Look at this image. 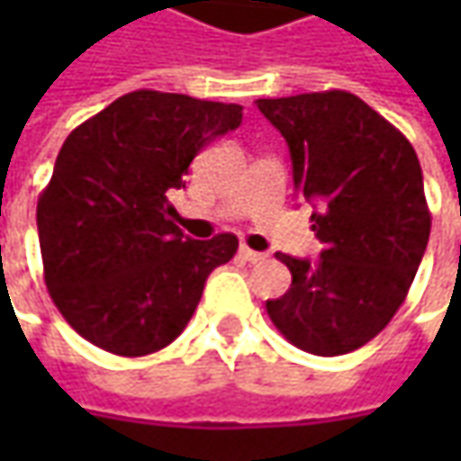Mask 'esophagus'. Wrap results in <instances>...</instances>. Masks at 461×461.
I'll list each match as a JSON object with an SVG mask.
<instances>
[{"label":"esophagus","mask_w":461,"mask_h":461,"mask_svg":"<svg viewBox=\"0 0 461 461\" xmlns=\"http://www.w3.org/2000/svg\"><path fill=\"white\" fill-rule=\"evenodd\" d=\"M240 257L246 258L249 264H261L267 254H261V251H254V249H249V246H240Z\"/></svg>","instance_id":"esophagus-1"}]
</instances>
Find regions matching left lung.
Returning <instances> with one entry per match:
<instances>
[{
  "label": "left lung",
  "instance_id": "obj_1",
  "mask_svg": "<svg viewBox=\"0 0 461 461\" xmlns=\"http://www.w3.org/2000/svg\"><path fill=\"white\" fill-rule=\"evenodd\" d=\"M293 158V182L312 203L321 258L276 254L293 287L267 300L279 333L297 348L339 357L393 321L423 258L431 212L408 138L341 89L257 99Z\"/></svg>",
  "mask_w": 461,
  "mask_h": 461
}]
</instances>
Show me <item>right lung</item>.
Returning <instances> with one entry per match:
<instances>
[{
  "label": "right lung",
  "instance_id": "1",
  "mask_svg": "<svg viewBox=\"0 0 461 461\" xmlns=\"http://www.w3.org/2000/svg\"><path fill=\"white\" fill-rule=\"evenodd\" d=\"M240 117V104L138 89L66 138L38 200V239L48 293L81 339L146 357L185 330L239 239L185 236L168 194Z\"/></svg>",
  "mask_w": 461,
  "mask_h": 461
}]
</instances>
